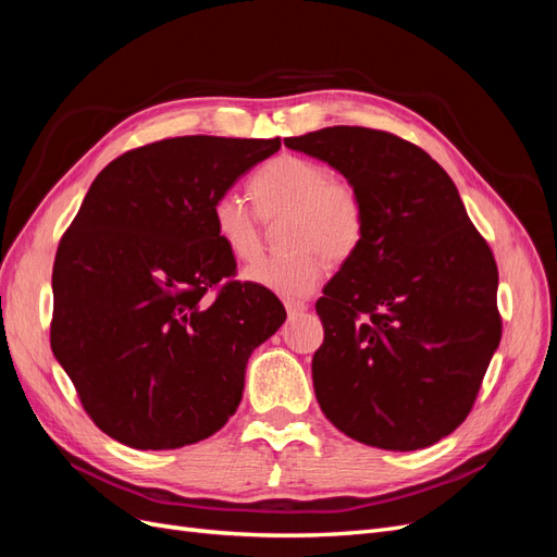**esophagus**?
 <instances>
[{"label":"esophagus","mask_w":557,"mask_h":557,"mask_svg":"<svg viewBox=\"0 0 557 557\" xmlns=\"http://www.w3.org/2000/svg\"><path fill=\"white\" fill-rule=\"evenodd\" d=\"M285 311H288V315H297L301 311H307V305L305 301H297V299H285Z\"/></svg>","instance_id":"34e87169"}]
</instances>
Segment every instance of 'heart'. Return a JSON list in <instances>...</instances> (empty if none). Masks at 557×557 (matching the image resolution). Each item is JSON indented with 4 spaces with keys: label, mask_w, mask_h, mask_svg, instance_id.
<instances>
[{
    "label": "heart",
    "mask_w": 557,
    "mask_h": 557,
    "mask_svg": "<svg viewBox=\"0 0 557 557\" xmlns=\"http://www.w3.org/2000/svg\"><path fill=\"white\" fill-rule=\"evenodd\" d=\"M246 199L225 190L213 199L211 221L218 239L237 260L262 252V223L281 221V256L262 258L244 269V278L281 297H307L327 274V260L344 262L356 256L364 237V201L348 178L332 176L311 158L281 153L267 160L250 178Z\"/></svg>",
    "instance_id": "obj_1"
}]
</instances>
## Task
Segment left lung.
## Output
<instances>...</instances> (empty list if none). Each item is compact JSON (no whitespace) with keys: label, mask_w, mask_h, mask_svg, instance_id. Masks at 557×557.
<instances>
[{"label":"left lung","mask_w":557,"mask_h":557,"mask_svg":"<svg viewBox=\"0 0 557 557\" xmlns=\"http://www.w3.org/2000/svg\"><path fill=\"white\" fill-rule=\"evenodd\" d=\"M283 144L334 166L364 201L362 244L315 301L320 409L367 446L436 444L469 416L502 339L491 246L411 141L336 125Z\"/></svg>","instance_id":"8db88e82"}]
</instances>
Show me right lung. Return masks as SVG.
<instances>
[{
    "label": "right lung",
    "instance_id": "add662e5",
    "mask_svg": "<svg viewBox=\"0 0 557 557\" xmlns=\"http://www.w3.org/2000/svg\"><path fill=\"white\" fill-rule=\"evenodd\" d=\"M281 139L174 137L109 162L62 234L50 348L111 440L170 450L237 411L250 352L285 320L272 290L232 281L213 199Z\"/></svg>",
    "mask_w": 557,
    "mask_h": 557
}]
</instances>
